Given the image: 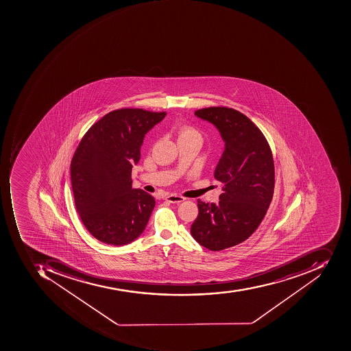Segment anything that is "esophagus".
I'll list each match as a JSON object with an SVG mask.
<instances>
[{"mask_svg": "<svg viewBox=\"0 0 351 351\" xmlns=\"http://www.w3.org/2000/svg\"><path fill=\"white\" fill-rule=\"evenodd\" d=\"M165 199H167V202H169V203L179 204L182 203V202H184L186 198H184V196L178 195V194L172 193L167 195Z\"/></svg>", "mask_w": 351, "mask_h": 351, "instance_id": "obj_1", "label": "esophagus"}]
</instances>
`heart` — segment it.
Masks as SVG:
<instances>
[{"instance_id":"heart-1","label":"heart","mask_w":351,"mask_h":351,"mask_svg":"<svg viewBox=\"0 0 351 351\" xmlns=\"http://www.w3.org/2000/svg\"><path fill=\"white\" fill-rule=\"evenodd\" d=\"M179 133H180V136H199V133H198L197 130H195V129L192 128V127L189 126H184L182 127V129H180V131H179Z\"/></svg>"}]
</instances>
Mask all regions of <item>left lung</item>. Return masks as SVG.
I'll return each instance as SVG.
<instances>
[{"label": "left lung", "instance_id": "left-lung-1", "mask_svg": "<svg viewBox=\"0 0 351 351\" xmlns=\"http://www.w3.org/2000/svg\"><path fill=\"white\" fill-rule=\"evenodd\" d=\"M195 115L213 123L224 140L215 171L224 186L218 205L198 199L191 234L206 249L221 251L247 240L265 218L276 184L274 156L264 133L241 112L209 107Z\"/></svg>", "mask_w": 351, "mask_h": 351}]
</instances>
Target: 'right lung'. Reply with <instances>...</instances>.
I'll return each instance as SVG.
<instances>
[{"instance_id":"obj_1","label":"right lung","mask_w":351,"mask_h":351,"mask_svg":"<svg viewBox=\"0 0 351 351\" xmlns=\"http://www.w3.org/2000/svg\"><path fill=\"white\" fill-rule=\"evenodd\" d=\"M165 112L121 108L86 131L71 163L73 198L81 221L104 243H130L145 230L155 198L132 188L143 138Z\"/></svg>"}]
</instances>
